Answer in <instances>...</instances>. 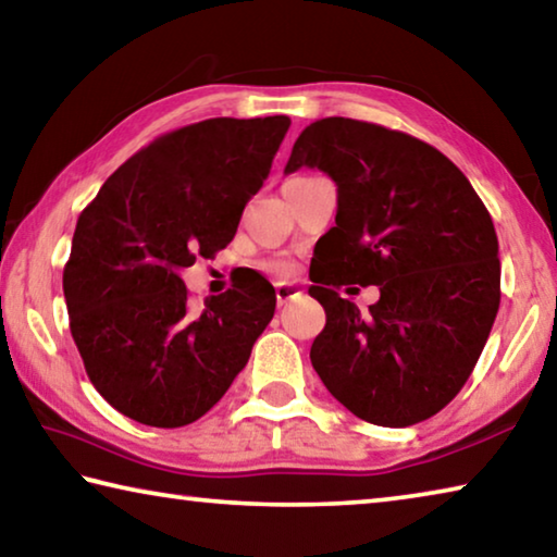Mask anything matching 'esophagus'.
I'll return each mask as SVG.
<instances>
[{
  "label": "esophagus",
  "mask_w": 557,
  "mask_h": 557,
  "mask_svg": "<svg viewBox=\"0 0 557 557\" xmlns=\"http://www.w3.org/2000/svg\"><path fill=\"white\" fill-rule=\"evenodd\" d=\"M275 295H277V307H285L289 299H295L299 295V292L295 287H289V285H277Z\"/></svg>",
  "instance_id": "34e87169"
}]
</instances>
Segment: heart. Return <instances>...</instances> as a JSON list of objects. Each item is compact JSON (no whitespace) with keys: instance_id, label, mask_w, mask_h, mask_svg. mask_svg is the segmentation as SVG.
<instances>
[{"instance_id":"heart-1","label":"heart","mask_w":557,"mask_h":557,"mask_svg":"<svg viewBox=\"0 0 557 557\" xmlns=\"http://www.w3.org/2000/svg\"><path fill=\"white\" fill-rule=\"evenodd\" d=\"M268 272L272 277H277V280H287V277H292V265L287 260H272V262H268Z\"/></svg>"}]
</instances>
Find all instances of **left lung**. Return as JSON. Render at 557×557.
<instances>
[{
  "label": "left lung",
  "mask_w": 557,
  "mask_h": 557,
  "mask_svg": "<svg viewBox=\"0 0 557 557\" xmlns=\"http://www.w3.org/2000/svg\"><path fill=\"white\" fill-rule=\"evenodd\" d=\"M322 169L338 191L326 252L342 277L379 285L361 314L319 275L326 312L314 371L356 418L408 428L440 412L474 371L502 301L486 206L449 159L418 137L351 117L301 129L285 172Z\"/></svg>",
  "instance_id": "1"
}]
</instances>
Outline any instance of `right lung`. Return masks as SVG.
Returning <instances> with one entry per match:
<instances>
[{
    "label": "right lung",
    "mask_w": 557,
    "mask_h": 557,
    "mask_svg": "<svg viewBox=\"0 0 557 557\" xmlns=\"http://www.w3.org/2000/svg\"><path fill=\"white\" fill-rule=\"evenodd\" d=\"M287 115L211 117L139 149L78 215L63 295L90 383L117 412L184 428L209 412L275 314L265 277L188 307L178 272L233 240Z\"/></svg>",
    "instance_id": "add662e5"
}]
</instances>
